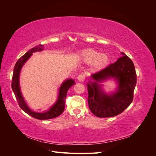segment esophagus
I'll list each match as a JSON object with an SVG mask.
<instances>
[{"label":"esophagus","mask_w":156,"mask_h":156,"mask_svg":"<svg viewBox=\"0 0 156 156\" xmlns=\"http://www.w3.org/2000/svg\"><path fill=\"white\" fill-rule=\"evenodd\" d=\"M84 79H85V75L84 73L79 75V76L77 77V80L80 82H83L84 81Z\"/></svg>","instance_id":"esophagus-1"}]
</instances>
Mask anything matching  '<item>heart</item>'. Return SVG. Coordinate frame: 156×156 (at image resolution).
I'll list each match as a JSON object with an SVG mask.
<instances>
[{
    "mask_svg": "<svg viewBox=\"0 0 156 156\" xmlns=\"http://www.w3.org/2000/svg\"><path fill=\"white\" fill-rule=\"evenodd\" d=\"M80 56L84 62L92 64L93 68L96 69L105 68L109 62V58L106 53H100L91 48L82 51Z\"/></svg>",
    "mask_w": 156,
    "mask_h": 156,
    "instance_id": "obj_1",
    "label": "heart"
}]
</instances>
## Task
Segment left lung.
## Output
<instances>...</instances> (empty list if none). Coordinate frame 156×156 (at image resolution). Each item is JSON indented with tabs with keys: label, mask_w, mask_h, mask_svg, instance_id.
I'll use <instances>...</instances> for the list:
<instances>
[{
	"label": "left lung",
	"mask_w": 156,
	"mask_h": 156,
	"mask_svg": "<svg viewBox=\"0 0 156 156\" xmlns=\"http://www.w3.org/2000/svg\"><path fill=\"white\" fill-rule=\"evenodd\" d=\"M123 55L116 62L91 75L95 81L87 84L88 106L94 115L99 118L119 115L128 107L133 100V92L136 83V74L132 60ZM112 78L118 83L117 91L111 94L103 92L98 84Z\"/></svg>",
	"instance_id": "obj_1"
}]
</instances>
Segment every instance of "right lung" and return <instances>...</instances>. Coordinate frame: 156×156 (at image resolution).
<instances>
[{"mask_svg": "<svg viewBox=\"0 0 156 156\" xmlns=\"http://www.w3.org/2000/svg\"><path fill=\"white\" fill-rule=\"evenodd\" d=\"M43 45L35 46L34 48H32L30 50L27 52L24 55L22 56L17 61L13 69L12 81V88L17 100L18 104L22 110L24 111L27 114L35 118L36 119L48 120L57 117L63 112L64 110L65 100L66 98L67 92L68 90V89L75 84V81L73 79H68L64 81V83H62V84H61V86L59 88L57 100H56L55 104L52 106L48 111L44 112H36L30 109V108L28 107L27 103H25V101L24 100V98H23L21 92L20 87V74L23 65H24V64L27 62V60L30 57L32 53H34V52L42 51L43 50Z\"/></svg>", "mask_w": 156, "mask_h": 156, "instance_id": "obj_1", "label": "right lung"}]
</instances>
